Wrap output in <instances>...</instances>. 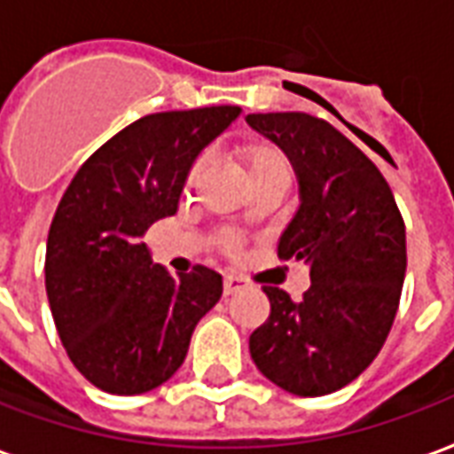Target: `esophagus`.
Listing matches in <instances>:
<instances>
[{
  "label": "esophagus",
  "mask_w": 454,
  "mask_h": 454,
  "mask_svg": "<svg viewBox=\"0 0 454 454\" xmlns=\"http://www.w3.org/2000/svg\"><path fill=\"white\" fill-rule=\"evenodd\" d=\"M244 287H249V283L239 276H224V295H234L239 293Z\"/></svg>",
  "instance_id": "esophagus-1"
}]
</instances>
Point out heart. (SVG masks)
Instances as JSON below:
<instances>
[{
	"instance_id": "heart-1",
	"label": "heart",
	"mask_w": 454,
	"mask_h": 454,
	"mask_svg": "<svg viewBox=\"0 0 454 454\" xmlns=\"http://www.w3.org/2000/svg\"><path fill=\"white\" fill-rule=\"evenodd\" d=\"M239 157L244 161V168H247V176L261 178V176H276V174H283V176H290V167H287V159L283 152L273 147V145H266V142H249L239 150ZM203 171V159H198L188 174V181L193 184L200 176Z\"/></svg>"
}]
</instances>
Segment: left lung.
Instances as JSON below:
<instances>
[{
  "instance_id": "left-lung-1",
  "label": "left lung",
  "mask_w": 454,
  "mask_h": 454,
  "mask_svg": "<svg viewBox=\"0 0 454 454\" xmlns=\"http://www.w3.org/2000/svg\"><path fill=\"white\" fill-rule=\"evenodd\" d=\"M247 122L293 164L300 205L278 256L304 261L312 280L300 302L263 287L270 317L251 333V358L290 395H332L375 360L392 329L406 273L403 220L380 168L326 121L251 114Z\"/></svg>"
}]
</instances>
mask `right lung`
Instances as JSON below:
<instances>
[{
  "mask_svg": "<svg viewBox=\"0 0 454 454\" xmlns=\"http://www.w3.org/2000/svg\"><path fill=\"white\" fill-rule=\"evenodd\" d=\"M239 106L145 115L82 164L52 217L45 290L62 346L108 395L164 385L184 365L195 326L223 297V276H171L142 234L176 215L188 174Z\"/></svg>",
  "mask_w": 454,
  "mask_h": 454,
  "instance_id": "add662e5",
  "label": "right lung"
}]
</instances>
